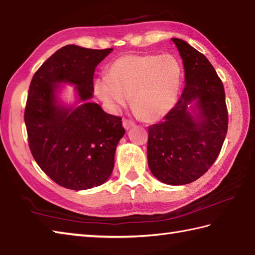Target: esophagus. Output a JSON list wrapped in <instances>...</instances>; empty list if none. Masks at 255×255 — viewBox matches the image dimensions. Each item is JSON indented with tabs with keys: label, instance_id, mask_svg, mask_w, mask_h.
<instances>
[{
	"label": "esophagus",
	"instance_id": "34e87169",
	"mask_svg": "<svg viewBox=\"0 0 255 255\" xmlns=\"http://www.w3.org/2000/svg\"><path fill=\"white\" fill-rule=\"evenodd\" d=\"M134 126V122L132 120H128V119H123V127L126 129L131 128Z\"/></svg>",
	"mask_w": 255,
	"mask_h": 255
}]
</instances>
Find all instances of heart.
<instances>
[{"label": "heart", "mask_w": 255, "mask_h": 255, "mask_svg": "<svg viewBox=\"0 0 255 255\" xmlns=\"http://www.w3.org/2000/svg\"><path fill=\"white\" fill-rule=\"evenodd\" d=\"M183 68L170 54H132L114 60L108 77L95 80L98 98L118 110L132 98V109L138 119L153 122L165 117L177 100Z\"/></svg>", "instance_id": "heart-1"}]
</instances>
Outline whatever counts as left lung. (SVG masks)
Masks as SVG:
<instances>
[{"label": "left lung", "instance_id": "8db88e82", "mask_svg": "<svg viewBox=\"0 0 255 255\" xmlns=\"http://www.w3.org/2000/svg\"><path fill=\"white\" fill-rule=\"evenodd\" d=\"M183 58V93L163 121L148 128L147 160L162 183L185 185L201 177L215 163L228 131L225 88L205 55L183 39L173 38ZM196 100L195 119L188 106Z\"/></svg>", "mask_w": 255, "mask_h": 255}]
</instances>
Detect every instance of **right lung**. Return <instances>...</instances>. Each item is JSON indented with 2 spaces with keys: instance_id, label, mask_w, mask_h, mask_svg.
Returning <instances> with one entry per match:
<instances>
[{
  "instance_id": "1",
  "label": "right lung",
  "mask_w": 255,
  "mask_h": 255,
  "mask_svg": "<svg viewBox=\"0 0 255 255\" xmlns=\"http://www.w3.org/2000/svg\"><path fill=\"white\" fill-rule=\"evenodd\" d=\"M112 51L67 45L41 65L30 81L24 121L36 163L56 184L72 190L100 186L110 177L114 154L126 133L121 117L105 112L92 97L93 72ZM70 82L84 105H56L55 85Z\"/></svg>"
}]
</instances>
